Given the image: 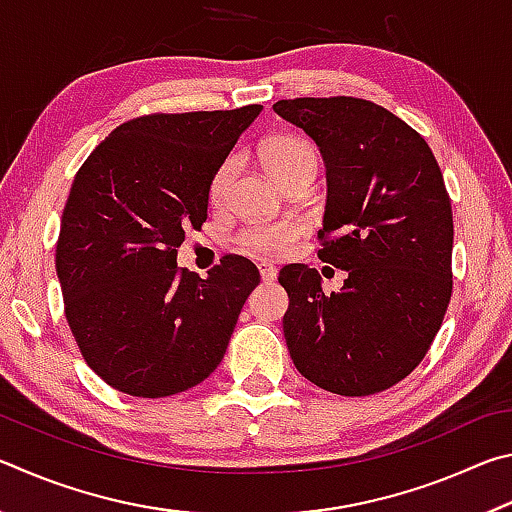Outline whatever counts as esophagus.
<instances>
[{"mask_svg": "<svg viewBox=\"0 0 512 512\" xmlns=\"http://www.w3.org/2000/svg\"><path fill=\"white\" fill-rule=\"evenodd\" d=\"M257 268H259V275H262L264 282H273L277 277V268L273 266V262H268V259L257 262Z\"/></svg>", "mask_w": 512, "mask_h": 512, "instance_id": "obj_1", "label": "esophagus"}]
</instances>
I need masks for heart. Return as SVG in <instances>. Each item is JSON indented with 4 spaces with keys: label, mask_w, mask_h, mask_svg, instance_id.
Instances as JSON below:
<instances>
[{
    "label": "heart",
    "mask_w": 512,
    "mask_h": 512,
    "mask_svg": "<svg viewBox=\"0 0 512 512\" xmlns=\"http://www.w3.org/2000/svg\"><path fill=\"white\" fill-rule=\"evenodd\" d=\"M262 162L266 171L271 173L275 180H284L291 173L298 171H314L318 167V155L316 149L307 142L305 137L298 135H275L268 137L262 144ZM230 162H223L219 169L214 171L210 180V201L219 203L225 189H228L230 180ZM300 235V225L289 219H275V221H259L250 225L241 235V244L255 253H268L277 255L284 253L293 241Z\"/></svg>",
    "instance_id": "b5f03b06"
}]
</instances>
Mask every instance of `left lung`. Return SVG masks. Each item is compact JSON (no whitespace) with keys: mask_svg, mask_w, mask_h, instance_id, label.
Wrapping results in <instances>:
<instances>
[{"mask_svg":"<svg viewBox=\"0 0 512 512\" xmlns=\"http://www.w3.org/2000/svg\"><path fill=\"white\" fill-rule=\"evenodd\" d=\"M273 110L323 153L318 259L348 271L329 296L316 268L280 271L291 359L329 393L386 391L424 359L452 300L454 221L443 173L424 137L372 101L302 97Z\"/></svg>","mask_w":512,"mask_h":512,"instance_id":"left-lung-1","label":"left lung"}]
</instances>
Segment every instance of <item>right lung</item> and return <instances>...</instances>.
Wrapping results in <instances>:
<instances>
[{
    "label": "right lung",
    "instance_id": "obj_1",
    "mask_svg": "<svg viewBox=\"0 0 512 512\" xmlns=\"http://www.w3.org/2000/svg\"><path fill=\"white\" fill-rule=\"evenodd\" d=\"M262 106L153 112L117 126L69 189L56 244L65 318L88 366L133 397H167L219 366L257 266L225 255L207 280L178 268L207 219L210 180Z\"/></svg>",
    "mask_w": 512,
    "mask_h": 512
}]
</instances>
